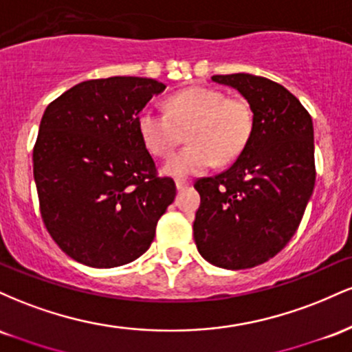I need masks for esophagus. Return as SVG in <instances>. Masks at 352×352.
Returning a JSON list of instances; mask_svg holds the SVG:
<instances>
[{"label":"esophagus","mask_w":352,"mask_h":352,"mask_svg":"<svg viewBox=\"0 0 352 352\" xmlns=\"http://www.w3.org/2000/svg\"><path fill=\"white\" fill-rule=\"evenodd\" d=\"M175 185H177V190H184V188H187L188 185H190V182L188 180H177L175 182Z\"/></svg>","instance_id":"34e87169"}]
</instances>
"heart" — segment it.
<instances>
[{
  "mask_svg": "<svg viewBox=\"0 0 352 352\" xmlns=\"http://www.w3.org/2000/svg\"><path fill=\"white\" fill-rule=\"evenodd\" d=\"M253 131V112L241 98H227L218 89L192 86L167 99V112L147 107L139 116L145 147L168 159L187 132L190 145L168 160L164 172L190 177L218 162H233L245 151Z\"/></svg>",
  "mask_w": 352,
  "mask_h": 352,
  "instance_id": "obj_1",
  "label": "heart"
}]
</instances>
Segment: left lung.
Wrapping results in <instances>:
<instances>
[{
  "instance_id": "8db88e82",
  "label": "left lung",
  "mask_w": 352,
  "mask_h": 352,
  "mask_svg": "<svg viewBox=\"0 0 352 352\" xmlns=\"http://www.w3.org/2000/svg\"><path fill=\"white\" fill-rule=\"evenodd\" d=\"M248 100L253 131L225 172L195 182L200 207L193 238L208 263L258 266L280 253L305 215L316 180L309 112L288 89L260 76H213Z\"/></svg>"
}]
</instances>
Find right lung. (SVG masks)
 Segmentation results:
<instances>
[{"instance_id":"obj_1","label":"right lung","mask_w":352,"mask_h":352,"mask_svg":"<svg viewBox=\"0 0 352 352\" xmlns=\"http://www.w3.org/2000/svg\"><path fill=\"white\" fill-rule=\"evenodd\" d=\"M165 89L147 78L84 80L44 111L33 172L44 225L67 256L92 268L137 260L175 199L157 175L139 114Z\"/></svg>"}]
</instances>
